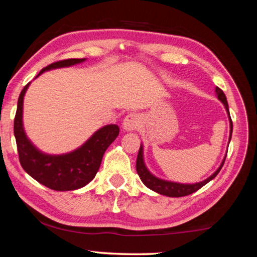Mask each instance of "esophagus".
Here are the masks:
<instances>
[{"mask_svg": "<svg viewBox=\"0 0 257 257\" xmlns=\"http://www.w3.org/2000/svg\"><path fill=\"white\" fill-rule=\"evenodd\" d=\"M140 124L141 116L137 113H130L124 117L122 127H123L124 130H127V132H133V130H136L137 127H140Z\"/></svg>", "mask_w": 257, "mask_h": 257, "instance_id": "34e87169", "label": "esophagus"}]
</instances>
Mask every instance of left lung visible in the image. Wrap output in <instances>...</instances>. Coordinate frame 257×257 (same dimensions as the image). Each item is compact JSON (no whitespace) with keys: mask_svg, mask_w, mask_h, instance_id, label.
Returning <instances> with one entry per match:
<instances>
[{"mask_svg":"<svg viewBox=\"0 0 257 257\" xmlns=\"http://www.w3.org/2000/svg\"><path fill=\"white\" fill-rule=\"evenodd\" d=\"M216 93H217L218 99L224 104V106H225L226 111H227V114L230 115L229 105H227L226 97H225V95H224L223 90L222 89H219L218 87H216ZM230 127H231V130H230V141H231L232 128H233V125H232L231 116H230ZM225 158H226V156H225ZM224 161H225V159H224L222 165L219 166V168L216 170V172H215L210 177H208L203 182L195 183V184H180V183L167 182V181H162V180H159V178H157V177H154L153 175L151 174L148 169H146V167L144 165L143 149H142V146H141L140 151H138V156H137V160H136V170H137L138 176L141 177L142 182H143L144 184L149 187V189L156 191V192L160 193V194L167 195V197L178 198V197H185V195L192 194L193 192H195V191L201 189L203 185H206L207 183L213 180V178H215V176H216V175L219 173V170L222 169Z\"/></svg>","mask_w":257,"mask_h":257,"instance_id":"8db88e82","label":"left lung"}]
</instances>
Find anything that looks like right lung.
<instances>
[{
    "label": "right lung",
    "mask_w": 257,
    "mask_h": 257,
    "mask_svg": "<svg viewBox=\"0 0 257 257\" xmlns=\"http://www.w3.org/2000/svg\"><path fill=\"white\" fill-rule=\"evenodd\" d=\"M82 59H64L42 68L44 71L66 67L83 62ZM27 83L20 92L14 122V133L17 143L19 162L24 170L35 181L55 191H72L87 185L98 172L105 151L119 135L116 124L105 125L85 142V144L64 156H48L36 150L27 140L23 128V100Z\"/></svg>",
    "instance_id": "add662e5"
}]
</instances>
